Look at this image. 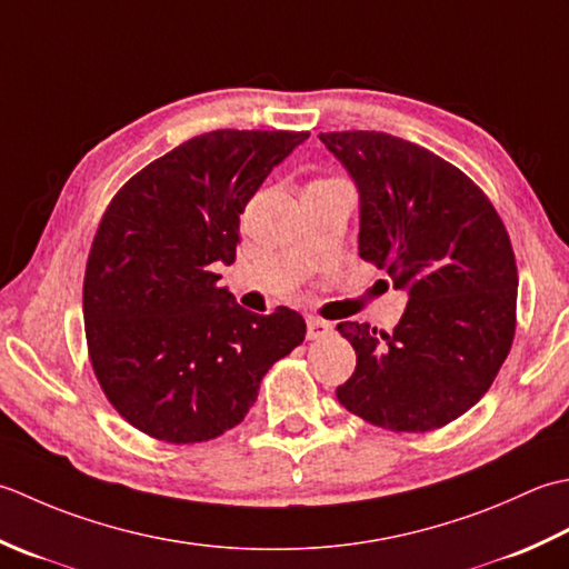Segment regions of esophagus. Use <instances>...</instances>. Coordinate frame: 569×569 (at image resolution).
Listing matches in <instances>:
<instances>
[{"instance_id":"esophagus-1","label":"esophagus","mask_w":569,"mask_h":569,"mask_svg":"<svg viewBox=\"0 0 569 569\" xmlns=\"http://www.w3.org/2000/svg\"><path fill=\"white\" fill-rule=\"evenodd\" d=\"M331 323L329 321H323V319H315L311 317L309 321H307V339L309 341H317V339H323V336H329L331 333Z\"/></svg>"}]
</instances>
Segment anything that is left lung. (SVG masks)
Wrapping results in <instances>:
<instances>
[{
	"instance_id": "left-lung-1",
	"label": "left lung",
	"mask_w": 569,
	"mask_h": 569,
	"mask_svg": "<svg viewBox=\"0 0 569 569\" xmlns=\"http://www.w3.org/2000/svg\"><path fill=\"white\" fill-rule=\"evenodd\" d=\"M319 139L361 193L358 254L410 297L392 333L336 327L356 351L336 398L382 430H439L486 396L511 351V238L489 196L430 149L366 130Z\"/></svg>"
}]
</instances>
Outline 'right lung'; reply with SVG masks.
Wrapping results in <instances>:
<instances>
[{
    "label": "right lung",
    "instance_id": "add662e5",
    "mask_svg": "<svg viewBox=\"0 0 569 569\" xmlns=\"http://www.w3.org/2000/svg\"><path fill=\"white\" fill-rule=\"evenodd\" d=\"M307 137L206 132L112 196L86 264V339L102 392L139 432L169 445L220 437L248 415L272 363L305 341L297 311H246L213 264L236 260L240 213Z\"/></svg>",
    "mask_w": 569,
    "mask_h": 569
}]
</instances>
